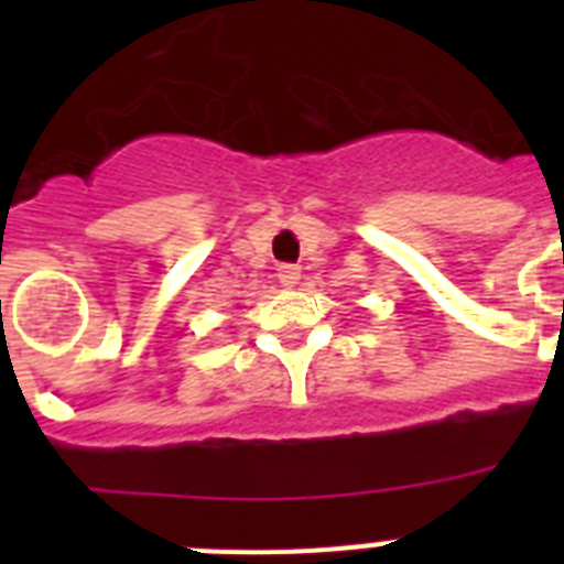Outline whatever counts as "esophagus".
Segmentation results:
<instances>
[{
    "mask_svg": "<svg viewBox=\"0 0 564 564\" xmlns=\"http://www.w3.org/2000/svg\"><path fill=\"white\" fill-rule=\"evenodd\" d=\"M276 276H279V282H282V288H296L299 279H302V268H299V265H279Z\"/></svg>",
    "mask_w": 564,
    "mask_h": 564,
    "instance_id": "34e87169",
    "label": "esophagus"
}]
</instances>
